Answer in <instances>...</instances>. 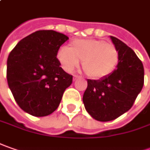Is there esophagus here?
Wrapping results in <instances>:
<instances>
[{
	"instance_id": "34e87169",
	"label": "esophagus",
	"mask_w": 150,
	"mask_h": 150,
	"mask_svg": "<svg viewBox=\"0 0 150 150\" xmlns=\"http://www.w3.org/2000/svg\"><path fill=\"white\" fill-rule=\"evenodd\" d=\"M79 78H80V76H79V75H74V77H73V80H77V79H79Z\"/></svg>"
}]
</instances>
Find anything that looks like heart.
<instances>
[{"mask_svg":"<svg viewBox=\"0 0 150 150\" xmlns=\"http://www.w3.org/2000/svg\"><path fill=\"white\" fill-rule=\"evenodd\" d=\"M61 67L71 72L82 60L85 73L92 79L100 80L110 75L116 68L120 53L115 45L97 39L73 40L67 47H61L56 54Z\"/></svg>","mask_w":150,"mask_h":150,"instance_id":"b5f03b06","label":"heart"}]
</instances>
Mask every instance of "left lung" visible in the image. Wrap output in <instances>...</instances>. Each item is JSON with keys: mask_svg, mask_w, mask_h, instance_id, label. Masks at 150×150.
<instances>
[{"mask_svg": "<svg viewBox=\"0 0 150 150\" xmlns=\"http://www.w3.org/2000/svg\"><path fill=\"white\" fill-rule=\"evenodd\" d=\"M120 53L117 68L101 80H88L83 96L85 110L96 120L110 121L131 108L144 85V70L134 50L110 36Z\"/></svg>", "mask_w": 150, "mask_h": 150, "instance_id": "1", "label": "left lung"}]
</instances>
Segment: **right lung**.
<instances>
[{"mask_svg":"<svg viewBox=\"0 0 150 150\" xmlns=\"http://www.w3.org/2000/svg\"><path fill=\"white\" fill-rule=\"evenodd\" d=\"M68 39L54 30H37L18 42L8 56L9 88L18 105L33 116L53 113L72 83L73 76L60 67L56 57Z\"/></svg>","mask_w":150,"mask_h":150,"instance_id":"add662e5","label":"right lung"}]
</instances>
